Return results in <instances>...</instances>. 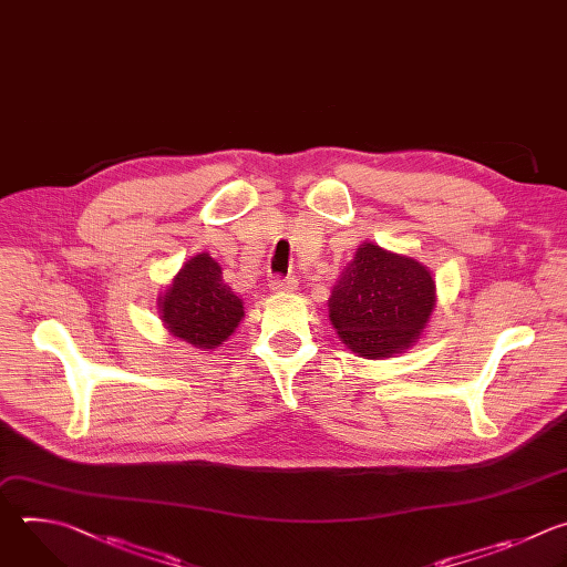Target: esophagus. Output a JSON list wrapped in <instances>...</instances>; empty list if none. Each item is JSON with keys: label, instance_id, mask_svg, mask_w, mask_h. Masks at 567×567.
Wrapping results in <instances>:
<instances>
[{"label": "esophagus", "instance_id": "obj_1", "mask_svg": "<svg viewBox=\"0 0 567 567\" xmlns=\"http://www.w3.org/2000/svg\"><path fill=\"white\" fill-rule=\"evenodd\" d=\"M268 286L275 292H290L297 288V279L295 277H272Z\"/></svg>", "mask_w": 567, "mask_h": 567}]
</instances>
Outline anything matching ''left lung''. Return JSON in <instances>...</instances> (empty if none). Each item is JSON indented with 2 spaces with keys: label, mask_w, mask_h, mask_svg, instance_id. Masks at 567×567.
<instances>
[{
  "label": "left lung",
  "mask_w": 567,
  "mask_h": 567,
  "mask_svg": "<svg viewBox=\"0 0 567 567\" xmlns=\"http://www.w3.org/2000/svg\"><path fill=\"white\" fill-rule=\"evenodd\" d=\"M433 306L435 281L422 264L364 244L332 286L328 317L353 353L373 360L409 349Z\"/></svg>",
  "instance_id": "left-lung-1"
}]
</instances>
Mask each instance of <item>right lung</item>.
Returning a JSON list of instances; mask_svg holds the SVG:
<instances>
[{
    "label": "right lung",
    "mask_w": 567,
    "mask_h": 567,
    "mask_svg": "<svg viewBox=\"0 0 567 567\" xmlns=\"http://www.w3.org/2000/svg\"><path fill=\"white\" fill-rule=\"evenodd\" d=\"M244 317V301L223 281L220 266L209 255L189 259L161 299L167 330L196 349H216Z\"/></svg>",
    "instance_id": "1"
}]
</instances>
